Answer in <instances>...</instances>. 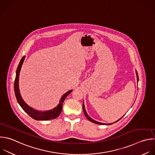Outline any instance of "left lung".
<instances>
[{
    "mask_svg": "<svg viewBox=\"0 0 155 155\" xmlns=\"http://www.w3.org/2000/svg\"><path fill=\"white\" fill-rule=\"evenodd\" d=\"M136 72V75H137V82L139 81V77H138V75H137V71ZM83 112H84V115H85V116L87 117V119L89 120V121H91V122H93V123H94V124H99V125H111V124H114V123H115V122H117V121H119V120H120L122 117H123V116L120 118V119H119L118 120H117V121H116L115 122H113V123H111V124H104V123H101V122H97V121H95V120H93L92 119H91L88 115H87V114L86 113V110H85V108H84V103L83 104Z\"/></svg>",
    "mask_w": 155,
    "mask_h": 155,
    "instance_id": "obj_1",
    "label": "left lung"
}]
</instances>
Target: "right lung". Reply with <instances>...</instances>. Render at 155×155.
Returning a JSON list of instances; mask_svg holds the SVG:
<instances>
[{
    "instance_id": "obj_1",
    "label": "right lung",
    "mask_w": 155,
    "mask_h": 155,
    "mask_svg": "<svg viewBox=\"0 0 155 155\" xmlns=\"http://www.w3.org/2000/svg\"><path fill=\"white\" fill-rule=\"evenodd\" d=\"M25 57H23L22 59L20 61V63L18 66L17 70H16V78L15 80V95L17 99V101L19 105L21 107V108L23 109V110L26 112L31 118H33L35 120H51L54 119L58 117L61 113L62 109H63V104L66 98V97L72 91V90H70L68 91L66 93H65L61 97L59 104L57 105V107H55L54 109L49 110V111H39L36 110H34L31 107H29L26 103L23 100L19 89V73L22 67V65L23 64L24 60L25 59Z\"/></svg>"
}]
</instances>
